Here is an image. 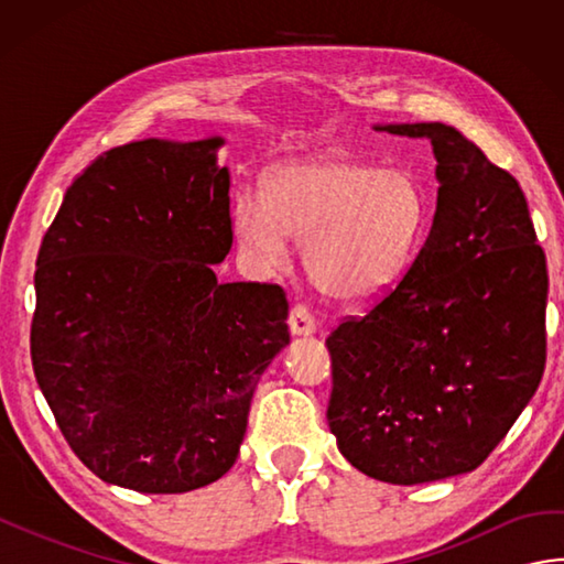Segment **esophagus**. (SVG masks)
Segmentation results:
<instances>
[{
  "mask_svg": "<svg viewBox=\"0 0 564 564\" xmlns=\"http://www.w3.org/2000/svg\"><path fill=\"white\" fill-rule=\"evenodd\" d=\"M289 329L293 337H310V334H315L317 325L313 313L305 305H293L289 315Z\"/></svg>",
  "mask_w": 564,
  "mask_h": 564,
  "instance_id": "esophagus-1",
  "label": "esophagus"
}]
</instances>
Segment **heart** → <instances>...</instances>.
Instances as JSON below:
<instances>
[{"label":"heart","instance_id":"1","mask_svg":"<svg viewBox=\"0 0 564 564\" xmlns=\"http://www.w3.org/2000/svg\"><path fill=\"white\" fill-rule=\"evenodd\" d=\"M422 184L402 170L349 158H315L275 170L263 196L245 191L232 230L247 257L275 269L303 239V263L322 293L361 303L388 293L426 230Z\"/></svg>","mask_w":564,"mask_h":564}]
</instances>
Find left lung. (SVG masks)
<instances>
[{
  "label": "left lung",
  "mask_w": 564,
  "mask_h": 564,
  "mask_svg": "<svg viewBox=\"0 0 564 564\" xmlns=\"http://www.w3.org/2000/svg\"><path fill=\"white\" fill-rule=\"evenodd\" d=\"M431 140L438 198L404 279L327 337V422L356 470L390 485L473 473L545 368L547 269L523 191L458 130L376 126Z\"/></svg>",
  "instance_id": "1"
}]
</instances>
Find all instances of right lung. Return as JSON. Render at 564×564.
<instances>
[{
  "mask_svg": "<svg viewBox=\"0 0 564 564\" xmlns=\"http://www.w3.org/2000/svg\"><path fill=\"white\" fill-rule=\"evenodd\" d=\"M220 135L148 138L84 170L35 261L33 373L104 482L182 495L230 470L251 394L291 341L273 283H220L232 247Z\"/></svg>",
  "mask_w": 564,
  "mask_h": 564,
  "instance_id": "1",
  "label": "right lung"
}]
</instances>
